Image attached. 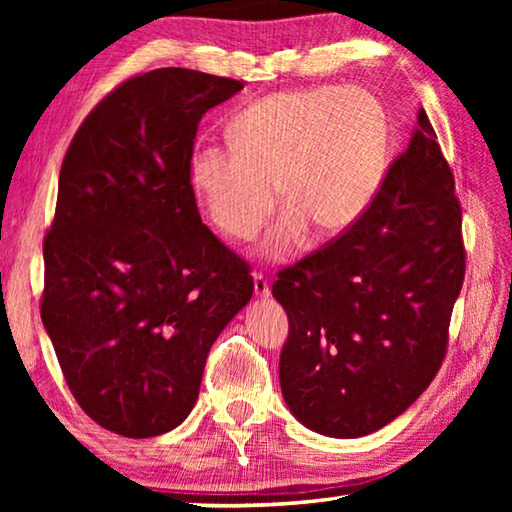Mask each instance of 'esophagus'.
<instances>
[{"mask_svg": "<svg viewBox=\"0 0 512 512\" xmlns=\"http://www.w3.org/2000/svg\"><path fill=\"white\" fill-rule=\"evenodd\" d=\"M253 282H255V296H257L259 300L271 298V287H268L266 277H264L262 273H255V275H253Z\"/></svg>", "mask_w": 512, "mask_h": 512, "instance_id": "1", "label": "esophagus"}]
</instances>
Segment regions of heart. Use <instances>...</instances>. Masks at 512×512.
I'll list each match as a JSON object with an SVG mask.
<instances>
[{"instance_id":"heart-1","label":"heart","mask_w":512,"mask_h":512,"mask_svg":"<svg viewBox=\"0 0 512 512\" xmlns=\"http://www.w3.org/2000/svg\"><path fill=\"white\" fill-rule=\"evenodd\" d=\"M228 149L196 146L189 185L216 228L257 235L277 203L257 255L284 262L309 228L325 237L352 228L384 180L391 126L381 101L357 85H307L250 103L225 126Z\"/></svg>"}]
</instances>
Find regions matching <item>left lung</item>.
I'll list each match as a JSON object with an SVG mask.
<instances>
[{
	"label": "left lung",
	"instance_id": "8db88e82",
	"mask_svg": "<svg viewBox=\"0 0 512 512\" xmlns=\"http://www.w3.org/2000/svg\"><path fill=\"white\" fill-rule=\"evenodd\" d=\"M463 277L454 176L420 108L366 214L273 284L289 316L280 386L296 420L361 438L402 415L443 363Z\"/></svg>",
	"mask_w": 512,
	"mask_h": 512
}]
</instances>
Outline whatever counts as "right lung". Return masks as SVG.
Returning <instances> with one entry per match:
<instances>
[{"instance_id": "1", "label": "right lung", "mask_w": 512, "mask_h": 512, "mask_svg": "<svg viewBox=\"0 0 512 512\" xmlns=\"http://www.w3.org/2000/svg\"><path fill=\"white\" fill-rule=\"evenodd\" d=\"M244 83L162 67L121 83L76 131L45 239V325L69 391L126 438L192 413L205 359L253 298L244 259L198 214V121Z\"/></svg>"}]
</instances>
